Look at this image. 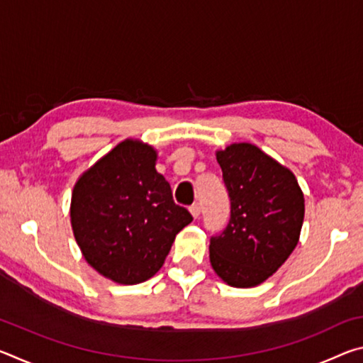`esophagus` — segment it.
Segmentation results:
<instances>
[{"instance_id":"esophagus-1","label":"esophagus","mask_w":363,"mask_h":363,"mask_svg":"<svg viewBox=\"0 0 363 363\" xmlns=\"http://www.w3.org/2000/svg\"><path fill=\"white\" fill-rule=\"evenodd\" d=\"M189 210H190V213H192V216H194L195 219L200 216V211H201V210H200V205H199V203H194L192 206L189 208Z\"/></svg>"}]
</instances>
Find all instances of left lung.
Returning a JSON list of instances; mask_svg holds the SVG:
<instances>
[{
  "mask_svg": "<svg viewBox=\"0 0 363 363\" xmlns=\"http://www.w3.org/2000/svg\"><path fill=\"white\" fill-rule=\"evenodd\" d=\"M230 200L224 230L210 238V261L225 284L248 288L269 279L298 245L304 195L290 169L256 145L216 153Z\"/></svg>",
  "mask_w": 363,
  "mask_h": 363,
  "instance_id": "left-lung-1",
  "label": "left lung"
}]
</instances>
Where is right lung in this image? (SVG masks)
<instances>
[{
	"label": "right lung",
	"mask_w": 363,
	"mask_h": 363,
	"mask_svg": "<svg viewBox=\"0 0 363 363\" xmlns=\"http://www.w3.org/2000/svg\"><path fill=\"white\" fill-rule=\"evenodd\" d=\"M157 152L125 140L79 177L70 218L84 259L104 277L136 285L155 275L192 214L174 203Z\"/></svg>",
	"instance_id": "obj_1"
}]
</instances>
